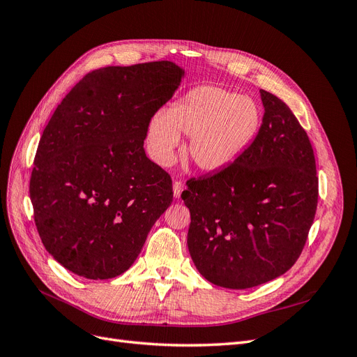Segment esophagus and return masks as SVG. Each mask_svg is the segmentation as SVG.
<instances>
[{
  "label": "esophagus",
  "mask_w": 357,
  "mask_h": 357,
  "mask_svg": "<svg viewBox=\"0 0 357 357\" xmlns=\"http://www.w3.org/2000/svg\"><path fill=\"white\" fill-rule=\"evenodd\" d=\"M183 189H185V186H183V183L180 180H176L174 185H172V192H174V198H180L181 197Z\"/></svg>",
  "instance_id": "obj_1"
}]
</instances>
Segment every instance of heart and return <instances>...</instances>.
Instances as JSON below:
<instances>
[{"mask_svg":"<svg viewBox=\"0 0 357 357\" xmlns=\"http://www.w3.org/2000/svg\"><path fill=\"white\" fill-rule=\"evenodd\" d=\"M262 109L247 95L214 84H201L156 114L149 126V147L162 165L174 160L180 135H189L188 152L205 172L223 171L255 143Z\"/></svg>","mask_w":357,"mask_h":357,"instance_id":"1","label":"heart"}]
</instances>
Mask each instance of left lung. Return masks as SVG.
Wrapping results in <instances>:
<instances>
[{"label":"left lung","instance_id":"1","mask_svg":"<svg viewBox=\"0 0 357 357\" xmlns=\"http://www.w3.org/2000/svg\"><path fill=\"white\" fill-rule=\"evenodd\" d=\"M262 126L247 152L223 171L190 178L188 247L210 283L248 289L283 275L305 245L319 198L305 129L275 95L261 91Z\"/></svg>","mask_w":357,"mask_h":357}]
</instances>
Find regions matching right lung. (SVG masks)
<instances>
[{
    "mask_svg": "<svg viewBox=\"0 0 357 357\" xmlns=\"http://www.w3.org/2000/svg\"><path fill=\"white\" fill-rule=\"evenodd\" d=\"M183 74L169 61L93 70L50 117L29 197L43 245L68 271L91 280L123 274L171 205L172 180L143 146Z\"/></svg>",
    "mask_w": 357,
    "mask_h": 357,
    "instance_id": "right-lung-1",
    "label": "right lung"
}]
</instances>
